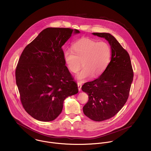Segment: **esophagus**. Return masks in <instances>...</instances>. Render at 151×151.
Segmentation results:
<instances>
[{"instance_id":"34e87169","label":"esophagus","mask_w":151,"mask_h":151,"mask_svg":"<svg viewBox=\"0 0 151 151\" xmlns=\"http://www.w3.org/2000/svg\"><path fill=\"white\" fill-rule=\"evenodd\" d=\"M81 86H82L81 83L80 82H78V83H77V86H78V91H80L81 90Z\"/></svg>"}]
</instances>
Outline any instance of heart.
<instances>
[{
    "label": "heart",
    "mask_w": 151,
    "mask_h": 151,
    "mask_svg": "<svg viewBox=\"0 0 151 151\" xmlns=\"http://www.w3.org/2000/svg\"><path fill=\"white\" fill-rule=\"evenodd\" d=\"M72 50L64 51L63 59L68 70L74 73L79 70L82 61L83 68L76 76L79 80L101 75L111 60V47L104 41L82 38L73 44Z\"/></svg>",
    "instance_id": "1"
}]
</instances>
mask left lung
I'll use <instances>...</instances> for the list:
<instances>
[{
    "mask_svg": "<svg viewBox=\"0 0 151 151\" xmlns=\"http://www.w3.org/2000/svg\"><path fill=\"white\" fill-rule=\"evenodd\" d=\"M92 34L106 40L111 49V60L105 71L81 87L89 99L83 107L84 114L94 121L101 122L113 117L126 103L133 72L129 54L113 35L109 33Z\"/></svg>",
    "mask_w": 151,
    "mask_h": 151,
    "instance_id": "8db88e82",
    "label": "left lung"
}]
</instances>
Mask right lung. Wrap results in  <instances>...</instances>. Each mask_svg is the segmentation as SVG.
Segmentation results:
<instances>
[{"instance_id": "1", "label": "right lung", "mask_w": 151, "mask_h": 151, "mask_svg": "<svg viewBox=\"0 0 151 151\" xmlns=\"http://www.w3.org/2000/svg\"><path fill=\"white\" fill-rule=\"evenodd\" d=\"M77 29L47 28L24 50L16 71L21 103L33 118L42 122L55 119L64 100L78 92L65 66L62 47Z\"/></svg>"}]
</instances>
